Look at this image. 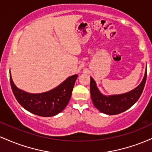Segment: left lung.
I'll return each instance as SVG.
<instances>
[{
  "label": "left lung",
  "instance_id": "left-lung-1",
  "mask_svg": "<svg viewBox=\"0 0 152 152\" xmlns=\"http://www.w3.org/2000/svg\"><path fill=\"white\" fill-rule=\"evenodd\" d=\"M90 92L94 106L101 112L108 115H116L124 112L137 102L142 95L146 80V69L140 84L125 94L106 96L101 93L96 81L90 77Z\"/></svg>",
  "mask_w": 152,
  "mask_h": 152
}]
</instances>
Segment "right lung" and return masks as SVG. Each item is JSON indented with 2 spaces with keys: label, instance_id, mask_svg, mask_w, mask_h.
<instances>
[{
  "label": "right lung",
  "instance_id": "add662e5",
  "mask_svg": "<svg viewBox=\"0 0 152 152\" xmlns=\"http://www.w3.org/2000/svg\"><path fill=\"white\" fill-rule=\"evenodd\" d=\"M77 77V74L69 76L56 88L40 94L28 93L18 88L13 83L10 73V82L15 99L24 109L38 116L49 117L59 114L66 107Z\"/></svg>",
  "mask_w": 152,
  "mask_h": 152
}]
</instances>
